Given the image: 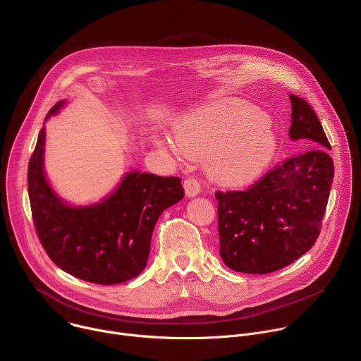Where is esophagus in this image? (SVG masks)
<instances>
[{"mask_svg":"<svg viewBox=\"0 0 361 361\" xmlns=\"http://www.w3.org/2000/svg\"><path fill=\"white\" fill-rule=\"evenodd\" d=\"M183 188H185V192H186L188 197H195L200 192V183L195 178H188L183 182Z\"/></svg>","mask_w":361,"mask_h":361,"instance_id":"esophagus-1","label":"esophagus"}]
</instances>
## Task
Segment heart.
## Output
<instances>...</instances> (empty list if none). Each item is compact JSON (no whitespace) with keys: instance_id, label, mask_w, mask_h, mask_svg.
Wrapping results in <instances>:
<instances>
[{"instance_id":"obj_1","label":"heart","mask_w":361,"mask_h":361,"mask_svg":"<svg viewBox=\"0 0 361 361\" xmlns=\"http://www.w3.org/2000/svg\"><path fill=\"white\" fill-rule=\"evenodd\" d=\"M255 108L242 101H219L189 112L175 129V146L186 157L203 159L209 175L224 185H240L262 172L273 154L267 121L253 122Z\"/></svg>"}]
</instances>
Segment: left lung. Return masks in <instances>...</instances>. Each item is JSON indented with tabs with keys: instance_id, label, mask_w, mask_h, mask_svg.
<instances>
[{
	"instance_id": "1",
	"label": "left lung",
	"mask_w": 361,
	"mask_h": 361,
	"mask_svg": "<svg viewBox=\"0 0 361 361\" xmlns=\"http://www.w3.org/2000/svg\"><path fill=\"white\" fill-rule=\"evenodd\" d=\"M289 137L307 148L247 190L216 192L221 257L235 270L266 274L312 249L330 196L334 165L330 143L312 106L296 95Z\"/></svg>"
}]
</instances>
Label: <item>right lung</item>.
<instances>
[{"label":"right lung","mask_w":361,"mask_h":361,"mask_svg":"<svg viewBox=\"0 0 361 361\" xmlns=\"http://www.w3.org/2000/svg\"><path fill=\"white\" fill-rule=\"evenodd\" d=\"M66 104L56 102L45 121ZM44 155L45 126L38 133L27 182L37 235L51 260L97 284H118L142 273L158 218L185 195L180 179L129 171L99 202L75 206L48 182Z\"/></svg>","instance_id":"add662e5"}]
</instances>
